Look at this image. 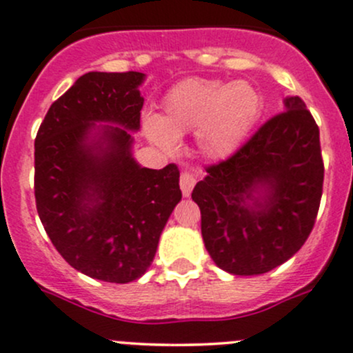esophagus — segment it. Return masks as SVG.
Here are the masks:
<instances>
[{"mask_svg": "<svg viewBox=\"0 0 353 353\" xmlns=\"http://www.w3.org/2000/svg\"><path fill=\"white\" fill-rule=\"evenodd\" d=\"M196 183V178L192 175L190 172H183L180 175V188H181V193H183V196H190V193L193 190V187H195Z\"/></svg>", "mask_w": 353, "mask_h": 353, "instance_id": "obj_1", "label": "esophagus"}]
</instances>
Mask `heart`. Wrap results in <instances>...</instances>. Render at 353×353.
<instances>
[{
  "instance_id": "heart-1",
  "label": "heart",
  "mask_w": 353,
  "mask_h": 353,
  "mask_svg": "<svg viewBox=\"0 0 353 353\" xmlns=\"http://www.w3.org/2000/svg\"><path fill=\"white\" fill-rule=\"evenodd\" d=\"M261 108L259 92L245 81L223 84L214 79H185L163 99V116H148L143 130L166 153L176 150L178 136L196 130L203 154L225 158L252 130Z\"/></svg>"
}]
</instances>
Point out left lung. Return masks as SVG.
<instances>
[{"mask_svg": "<svg viewBox=\"0 0 353 353\" xmlns=\"http://www.w3.org/2000/svg\"><path fill=\"white\" fill-rule=\"evenodd\" d=\"M205 172L192 199L219 268L264 274L301 249L316 221L325 173L320 130L301 97H286L283 112Z\"/></svg>", "mask_w": 353, "mask_h": 353, "instance_id": "obj_1", "label": "left lung"}]
</instances>
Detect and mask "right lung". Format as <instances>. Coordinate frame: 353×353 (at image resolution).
<instances>
[{"label":"right lung","instance_id":"obj_1","mask_svg":"<svg viewBox=\"0 0 353 353\" xmlns=\"http://www.w3.org/2000/svg\"><path fill=\"white\" fill-rule=\"evenodd\" d=\"M143 81L141 72L84 74L50 105L35 138L45 232L72 268L108 283L145 274L181 200L175 163L141 168L131 154Z\"/></svg>","mask_w":353,"mask_h":353}]
</instances>
